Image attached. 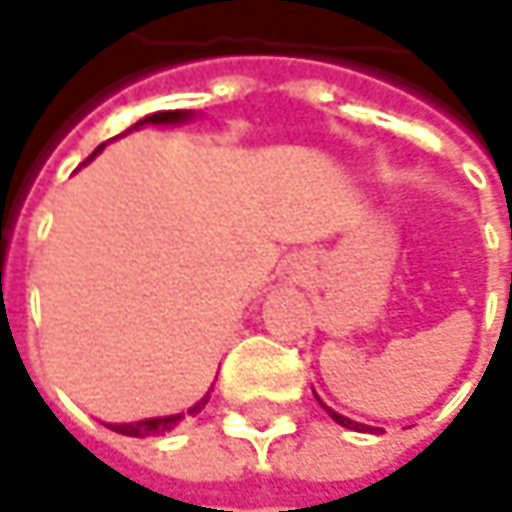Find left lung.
Instances as JSON below:
<instances>
[{
  "label": "left lung",
  "mask_w": 512,
  "mask_h": 512,
  "mask_svg": "<svg viewBox=\"0 0 512 512\" xmlns=\"http://www.w3.org/2000/svg\"><path fill=\"white\" fill-rule=\"evenodd\" d=\"M316 399H319V396H316ZM322 404V407H325L327 413H330V419H333V422L336 424H342V427H347V430H367V433H373V430H376V427H367V424H359V422H353V419H347V416H342V413H336V410H330V407H327L325 402H319Z\"/></svg>",
  "instance_id": "obj_1"
}]
</instances>
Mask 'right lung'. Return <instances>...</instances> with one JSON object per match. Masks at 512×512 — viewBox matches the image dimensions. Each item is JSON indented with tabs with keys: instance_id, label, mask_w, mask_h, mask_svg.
Masks as SVG:
<instances>
[{
	"instance_id": "1",
	"label": "right lung",
	"mask_w": 512,
	"mask_h": 512,
	"mask_svg": "<svg viewBox=\"0 0 512 512\" xmlns=\"http://www.w3.org/2000/svg\"><path fill=\"white\" fill-rule=\"evenodd\" d=\"M193 113L190 110H159V113H150V116H145L142 122H136L130 130H139L142 125H176V122H185V119H190ZM105 148V145H99L96 148V153ZM93 153V156H96ZM90 156V159H93ZM207 399H210V393L207 396H202L199 402L193 404L187 413H176V416H159V419H142V422H130V424H110V430H116V433H122V436H133V439H148V436H162V433H168V430H173L176 424L182 422L185 416H196L202 407L207 404Z\"/></svg>"
}]
</instances>
